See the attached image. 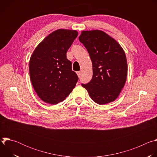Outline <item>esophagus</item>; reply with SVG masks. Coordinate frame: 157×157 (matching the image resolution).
Returning <instances> with one entry per match:
<instances>
[{"label": "esophagus", "mask_w": 157, "mask_h": 157, "mask_svg": "<svg viewBox=\"0 0 157 157\" xmlns=\"http://www.w3.org/2000/svg\"><path fill=\"white\" fill-rule=\"evenodd\" d=\"M76 73H77V75H78V76H79V77H80V76H81V71H77L76 72Z\"/></svg>", "instance_id": "esophagus-1"}]
</instances>
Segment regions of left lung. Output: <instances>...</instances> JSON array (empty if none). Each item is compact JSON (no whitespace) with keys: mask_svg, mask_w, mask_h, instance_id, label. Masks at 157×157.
<instances>
[{"mask_svg":"<svg viewBox=\"0 0 157 157\" xmlns=\"http://www.w3.org/2000/svg\"><path fill=\"white\" fill-rule=\"evenodd\" d=\"M79 40L87 49L93 63V78L82 86L98 104L113 102L127 79L124 51L116 40L101 30L82 31Z\"/></svg>","mask_w":157,"mask_h":157,"instance_id":"8db88e82","label":"left lung"}]
</instances>
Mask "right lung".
Instances as JSON below:
<instances>
[{
  "label": "right lung",
  "mask_w": 157,
  "mask_h": 157,
  "mask_svg": "<svg viewBox=\"0 0 157 157\" xmlns=\"http://www.w3.org/2000/svg\"><path fill=\"white\" fill-rule=\"evenodd\" d=\"M78 35L76 30L59 29L36 47L29 63L32 86L44 102L56 104L71 93L78 81L66 53Z\"/></svg>",
  "instance_id": "add662e5"
}]
</instances>
